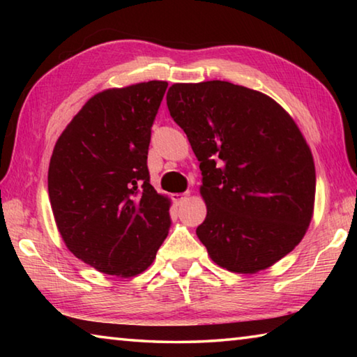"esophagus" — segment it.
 Wrapping results in <instances>:
<instances>
[{"label":"esophagus","instance_id":"esophagus-1","mask_svg":"<svg viewBox=\"0 0 357 357\" xmlns=\"http://www.w3.org/2000/svg\"><path fill=\"white\" fill-rule=\"evenodd\" d=\"M187 195H189V193H173L172 198H173V202L179 206L181 203H184L187 200Z\"/></svg>","mask_w":357,"mask_h":357}]
</instances>
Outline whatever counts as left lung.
<instances>
[{
    "label": "left lung",
    "instance_id": "8db88e82",
    "mask_svg": "<svg viewBox=\"0 0 357 357\" xmlns=\"http://www.w3.org/2000/svg\"><path fill=\"white\" fill-rule=\"evenodd\" d=\"M172 118L203 176L197 236L213 261L255 274L291 252L312 220L315 164L293 118L269 96L229 82L174 83Z\"/></svg>",
    "mask_w": 357,
    "mask_h": 357
}]
</instances>
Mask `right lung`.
<instances>
[{"label":"right lung","mask_w":357,"mask_h":357,"mask_svg":"<svg viewBox=\"0 0 357 357\" xmlns=\"http://www.w3.org/2000/svg\"><path fill=\"white\" fill-rule=\"evenodd\" d=\"M167 82L93 96L59 135L48 197L68 249L104 274L134 277L172 225L170 200L149 184L148 149Z\"/></svg>","instance_id":"1"}]
</instances>
